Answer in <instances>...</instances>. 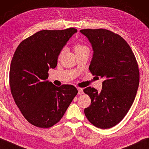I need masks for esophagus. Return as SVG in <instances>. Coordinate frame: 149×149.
<instances>
[{"label":"esophagus","mask_w":149,"mask_h":149,"mask_svg":"<svg viewBox=\"0 0 149 149\" xmlns=\"http://www.w3.org/2000/svg\"><path fill=\"white\" fill-rule=\"evenodd\" d=\"M77 90H78V94H82L84 93L83 92V89H82L81 88H77Z\"/></svg>","instance_id":"1"}]
</instances>
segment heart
Here are the masks:
<instances>
[{"label": "heart", "instance_id": "obj_1", "mask_svg": "<svg viewBox=\"0 0 149 149\" xmlns=\"http://www.w3.org/2000/svg\"><path fill=\"white\" fill-rule=\"evenodd\" d=\"M74 50H75V54H77V53H81V52H86V51L89 52V48L87 46H86V45H84V44H83V43H76L74 45ZM63 52H64V49H62L61 51V52L59 53V57H61V55H63Z\"/></svg>", "mask_w": 149, "mask_h": 149}]
</instances>
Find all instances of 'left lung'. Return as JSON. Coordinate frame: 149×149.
I'll return each instance as SVG.
<instances>
[{
    "label": "left lung",
    "instance_id": "left-lung-1",
    "mask_svg": "<svg viewBox=\"0 0 149 149\" xmlns=\"http://www.w3.org/2000/svg\"><path fill=\"white\" fill-rule=\"evenodd\" d=\"M80 32L94 51L89 70L104 78L100 92L91 87L84 90L91 99L84 113L93 125L107 129L124 118L134 100L140 78L138 63L127 42L116 33L104 29Z\"/></svg>",
    "mask_w": 149,
    "mask_h": 149
}]
</instances>
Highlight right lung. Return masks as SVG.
Here are the masks:
<instances>
[{"instance_id": "add662e5", "label": "right lung", "mask_w": 149, "mask_h": 149, "mask_svg": "<svg viewBox=\"0 0 149 149\" xmlns=\"http://www.w3.org/2000/svg\"><path fill=\"white\" fill-rule=\"evenodd\" d=\"M77 29L42 30L19 44L11 61L10 92L29 123L52 127L61 119L77 90L72 85L57 87L48 78L49 68L57 64L59 53Z\"/></svg>"}]
</instances>
